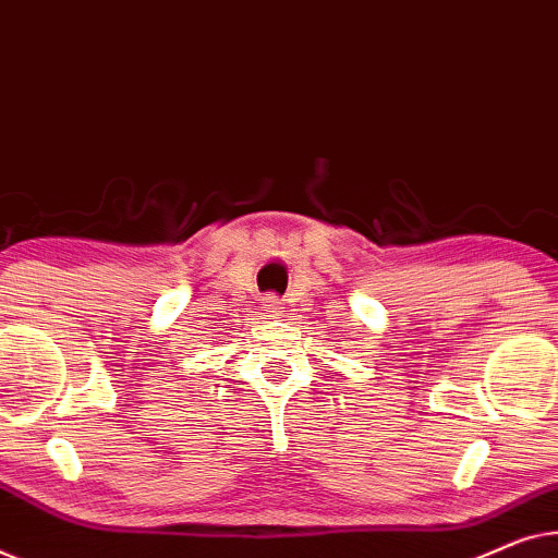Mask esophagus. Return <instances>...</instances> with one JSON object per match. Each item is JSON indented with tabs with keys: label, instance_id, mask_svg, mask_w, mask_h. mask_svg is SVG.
Returning <instances> with one entry per match:
<instances>
[{
	"label": "esophagus",
	"instance_id": "1",
	"mask_svg": "<svg viewBox=\"0 0 558 558\" xmlns=\"http://www.w3.org/2000/svg\"><path fill=\"white\" fill-rule=\"evenodd\" d=\"M265 305H268L270 313L278 311V298H265Z\"/></svg>",
	"mask_w": 558,
	"mask_h": 558
}]
</instances>
